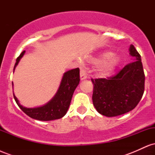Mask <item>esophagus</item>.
Returning <instances> with one entry per match:
<instances>
[{"label": "esophagus", "mask_w": 155, "mask_h": 155, "mask_svg": "<svg viewBox=\"0 0 155 155\" xmlns=\"http://www.w3.org/2000/svg\"><path fill=\"white\" fill-rule=\"evenodd\" d=\"M87 74L86 68L84 66L80 67V79H81V80L87 79Z\"/></svg>", "instance_id": "obj_1"}]
</instances>
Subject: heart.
Instances as JSON below:
<instances>
[{"instance_id":"obj_1","label":"heart","mask_w":155,"mask_h":155,"mask_svg":"<svg viewBox=\"0 0 155 155\" xmlns=\"http://www.w3.org/2000/svg\"><path fill=\"white\" fill-rule=\"evenodd\" d=\"M97 60L98 63H104L101 66V71L104 74L113 70L119 63V58L114 56V53L111 51H106L101 54Z\"/></svg>"}]
</instances>
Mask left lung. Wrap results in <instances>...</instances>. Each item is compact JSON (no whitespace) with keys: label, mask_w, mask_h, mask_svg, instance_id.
Segmentation results:
<instances>
[{"label":"left lung","mask_w":155,"mask_h":155,"mask_svg":"<svg viewBox=\"0 0 155 155\" xmlns=\"http://www.w3.org/2000/svg\"><path fill=\"white\" fill-rule=\"evenodd\" d=\"M130 54L136 60L115 75L91 79L92 102L96 110L104 116L117 117L132 111L143 96L145 75L140 55L133 45L130 47Z\"/></svg>","instance_id":"left-lung-1"}]
</instances>
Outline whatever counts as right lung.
I'll return each instance as SVG.
<instances>
[{
  "mask_svg": "<svg viewBox=\"0 0 155 155\" xmlns=\"http://www.w3.org/2000/svg\"><path fill=\"white\" fill-rule=\"evenodd\" d=\"M23 51L16 60L14 68L15 71L19 61L24 55ZM80 81L79 68L72 69L64 74L60 87L56 95L48 104L38 108H25L21 106L15 94L14 98L22 111L31 118L41 121H50L60 119L65 115L70 106L74 90ZM13 85V82H12Z\"/></svg>",
  "mask_w": 155,
  "mask_h": 155,
  "instance_id": "1",
  "label": "right lung"
}]
</instances>
